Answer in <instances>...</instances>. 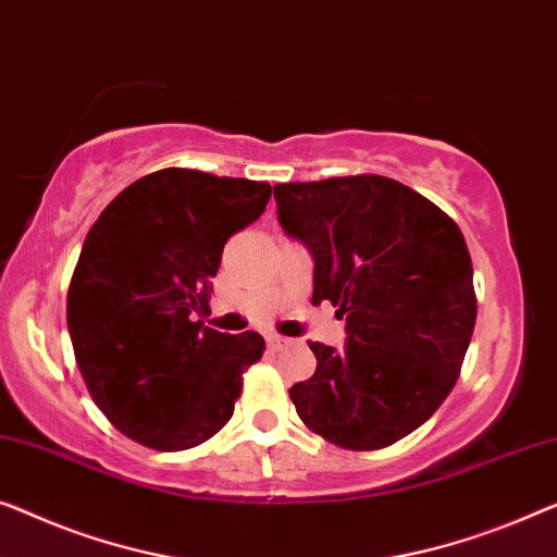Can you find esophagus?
<instances>
[{"mask_svg":"<svg viewBox=\"0 0 557 557\" xmlns=\"http://www.w3.org/2000/svg\"><path fill=\"white\" fill-rule=\"evenodd\" d=\"M265 344H269L271 351H284V349H288V346H292L294 342H292V338H286V336L271 334L269 338H265Z\"/></svg>","mask_w":557,"mask_h":557,"instance_id":"obj_1","label":"esophagus"}]
</instances>
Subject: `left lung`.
<instances>
[{
    "mask_svg": "<svg viewBox=\"0 0 557 557\" xmlns=\"http://www.w3.org/2000/svg\"><path fill=\"white\" fill-rule=\"evenodd\" d=\"M278 221L313 256V304L346 319V346L311 342L317 372L288 394L336 447H389L437 412L478 319L472 259L449 215L384 175L273 185Z\"/></svg>",
    "mask_w": 557,
    "mask_h": 557,
    "instance_id": "left-lung-1",
    "label": "left lung"
}]
</instances>
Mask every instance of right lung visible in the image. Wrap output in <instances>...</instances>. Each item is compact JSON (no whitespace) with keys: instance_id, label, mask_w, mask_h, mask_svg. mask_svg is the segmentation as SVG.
<instances>
[{"instance_id":"right-lung-1","label":"right lung","mask_w":557,"mask_h":557,"mask_svg":"<svg viewBox=\"0 0 557 557\" xmlns=\"http://www.w3.org/2000/svg\"><path fill=\"white\" fill-rule=\"evenodd\" d=\"M269 198V183L163 168L127 185L87 233L67 329L87 392L125 437L181 453L233 417L265 342L203 319L225 240Z\"/></svg>"}]
</instances>
